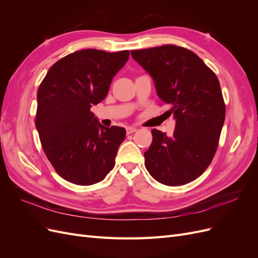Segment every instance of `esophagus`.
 Wrapping results in <instances>:
<instances>
[{"label": "esophagus", "instance_id": "esophagus-1", "mask_svg": "<svg viewBox=\"0 0 258 258\" xmlns=\"http://www.w3.org/2000/svg\"><path fill=\"white\" fill-rule=\"evenodd\" d=\"M137 131V128H135V127H127L126 128V132H127V135H131V134H134V132H136Z\"/></svg>", "mask_w": 258, "mask_h": 258}]
</instances>
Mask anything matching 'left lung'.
<instances>
[{"label": "left lung", "instance_id": "obj_1", "mask_svg": "<svg viewBox=\"0 0 258 258\" xmlns=\"http://www.w3.org/2000/svg\"><path fill=\"white\" fill-rule=\"evenodd\" d=\"M155 83L167 114L176 120L171 137L153 129L145 167L161 184L179 186L199 177L212 162L226 107L215 73L196 53L175 45L131 50Z\"/></svg>", "mask_w": 258, "mask_h": 258}]
</instances>
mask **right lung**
<instances>
[{"label": "right lung", "mask_w": 258, "mask_h": 258, "mask_svg": "<svg viewBox=\"0 0 258 258\" xmlns=\"http://www.w3.org/2000/svg\"><path fill=\"white\" fill-rule=\"evenodd\" d=\"M129 50L84 49L57 61L37 90L35 126L56 172L77 185L101 182L115 166L126 138L121 127H104L90 108L102 101Z\"/></svg>", "instance_id": "add662e5"}]
</instances>
